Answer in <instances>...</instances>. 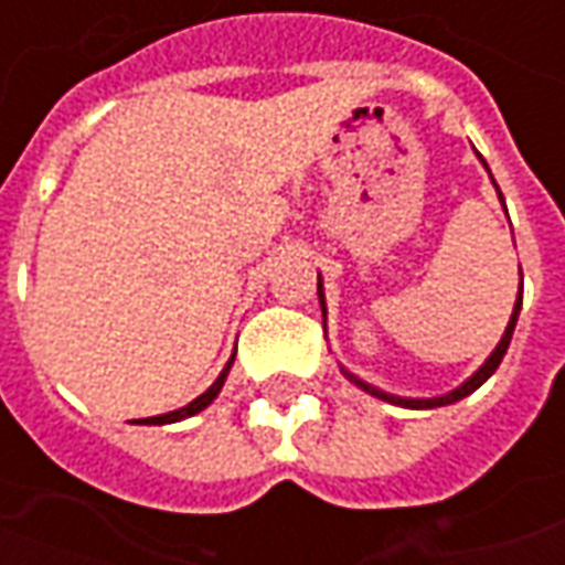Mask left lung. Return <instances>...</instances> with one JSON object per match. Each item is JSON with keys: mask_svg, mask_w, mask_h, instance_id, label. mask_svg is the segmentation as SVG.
Segmentation results:
<instances>
[{"mask_svg": "<svg viewBox=\"0 0 565 565\" xmlns=\"http://www.w3.org/2000/svg\"><path fill=\"white\" fill-rule=\"evenodd\" d=\"M484 162V160H481ZM487 169V162H484ZM490 172V169H487ZM493 186H497V181H493ZM499 193V186H497ZM499 199H502V193H499ZM502 205H505V199H502ZM523 284V278H521ZM318 296H320V311H323V330H327V302H323V281H320L318 275ZM521 306H523V287L521 294H518V299H514V311H511V320L509 327H505V332H502V339H499V344L493 348V354L487 356L484 363H481V369L475 372L472 379H466L460 384V387H454L450 393H445V396H429V399H412V396H393V393H384L379 391V387H372V384H366L363 379H356L354 372H348V369H342L344 375H348V381H354L356 387H363L366 393H372V396H379V399H384V403H393V405H403V408H438V405H454L460 403V399H466L469 393H475L481 384H484L493 372L499 369V363H502V356H505V351H509V342H511V332H514V323H518V315H521Z\"/></svg>", "mask_w": 565, "mask_h": 565, "instance_id": "8db88e82", "label": "left lung"}]
</instances>
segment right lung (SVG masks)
<instances>
[{
    "label": "right lung",
    "mask_w": 565,
    "mask_h": 565,
    "mask_svg": "<svg viewBox=\"0 0 565 565\" xmlns=\"http://www.w3.org/2000/svg\"><path fill=\"white\" fill-rule=\"evenodd\" d=\"M233 360H235V354L230 356V363L223 366V372H221V375H217V381H214V384H211L209 391L202 393V396H196L193 403H186L184 408H178V412H169V415L145 417V424H178V420H184V417H193V415H199L202 408H209V405L214 403V399H217V393H221L223 381H226V375H230V369H233Z\"/></svg>",
    "instance_id": "right-lung-1"
}]
</instances>
